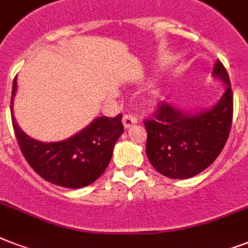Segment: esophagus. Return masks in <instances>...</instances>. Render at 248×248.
I'll use <instances>...</instances> for the list:
<instances>
[{
  "label": "esophagus",
  "mask_w": 248,
  "mask_h": 248,
  "mask_svg": "<svg viewBox=\"0 0 248 248\" xmlns=\"http://www.w3.org/2000/svg\"><path fill=\"white\" fill-rule=\"evenodd\" d=\"M138 122V118L132 114H124V118H122V124H124V128H128L134 126V124Z\"/></svg>",
  "instance_id": "esophagus-1"
}]
</instances>
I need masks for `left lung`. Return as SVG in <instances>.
Here are the masks:
<instances>
[{"mask_svg":"<svg viewBox=\"0 0 248 248\" xmlns=\"http://www.w3.org/2000/svg\"><path fill=\"white\" fill-rule=\"evenodd\" d=\"M212 77L224 83V93L211 108L188 112L162 101L155 118L144 122L148 159L163 176H196L215 161L227 143L233 118V93L220 60H216Z\"/></svg>","mask_w":248,"mask_h":248,"instance_id":"8db88e82","label":"left lung"}]
</instances>
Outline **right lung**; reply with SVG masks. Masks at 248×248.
Instances as JSON below:
<instances>
[{
    "label": "right lung",
    "mask_w": 248,
    "mask_h": 248,
    "mask_svg": "<svg viewBox=\"0 0 248 248\" xmlns=\"http://www.w3.org/2000/svg\"><path fill=\"white\" fill-rule=\"evenodd\" d=\"M16 77L11 93V118L17 143L29 166L51 184L78 189L93 184L108 167L113 148L122 132V116L114 118L97 117L68 139L44 143L27 135L14 117V96L17 89Z\"/></svg>",
    "instance_id": "add662e5"
}]
</instances>
